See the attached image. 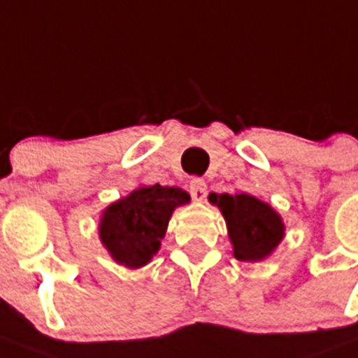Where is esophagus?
<instances>
[{"mask_svg":"<svg viewBox=\"0 0 358 358\" xmlns=\"http://www.w3.org/2000/svg\"><path fill=\"white\" fill-rule=\"evenodd\" d=\"M189 191H191V197L195 199V201H204L206 197V182L203 178H193L189 184Z\"/></svg>","mask_w":358,"mask_h":358,"instance_id":"1","label":"esophagus"}]
</instances>
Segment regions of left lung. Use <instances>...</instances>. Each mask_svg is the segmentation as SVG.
<instances>
[{"instance_id":"left-lung-1","label":"left lung","mask_w":358,"mask_h":358,"mask_svg":"<svg viewBox=\"0 0 358 358\" xmlns=\"http://www.w3.org/2000/svg\"><path fill=\"white\" fill-rule=\"evenodd\" d=\"M208 201L220 208L227 223L233 255L244 263L270 257L285 236L283 217L252 193H210Z\"/></svg>"}]
</instances>
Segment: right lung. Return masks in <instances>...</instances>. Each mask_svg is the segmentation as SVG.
<instances>
[{"instance_id": "obj_1", "label": "right lung", "mask_w": 358, "mask_h": 358, "mask_svg": "<svg viewBox=\"0 0 358 358\" xmlns=\"http://www.w3.org/2000/svg\"><path fill=\"white\" fill-rule=\"evenodd\" d=\"M189 201V193L176 185H138L101 212V244L116 264L143 268L159 252L174 210Z\"/></svg>"}]
</instances>
